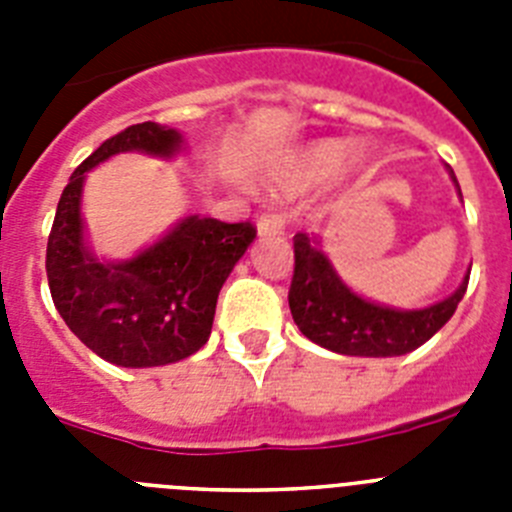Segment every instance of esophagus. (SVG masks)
Wrapping results in <instances>:
<instances>
[{"mask_svg":"<svg viewBox=\"0 0 512 512\" xmlns=\"http://www.w3.org/2000/svg\"><path fill=\"white\" fill-rule=\"evenodd\" d=\"M259 235H279L284 233V215L279 210H264L256 220Z\"/></svg>","mask_w":512,"mask_h":512,"instance_id":"esophagus-1","label":"esophagus"}]
</instances>
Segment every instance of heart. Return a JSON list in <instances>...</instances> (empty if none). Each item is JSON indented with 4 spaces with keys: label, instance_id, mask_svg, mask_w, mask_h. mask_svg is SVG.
<instances>
[{
    "label": "heart",
    "instance_id": "b5f03b06",
    "mask_svg": "<svg viewBox=\"0 0 512 512\" xmlns=\"http://www.w3.org/2000/svg\"><path fill=\"white\" fill-rule=\"evenodd\" d=\"M364 158V148L359 146L351 148V153H348L346 140H318V143L302 148V151L284 166L282 179L287 187L305 189L328 179L333 171H338V166H343V161H346V169L356 171L364 164Z\"/></svg>",
    "mask_w": 512,
    "mask_h": 512
}]
</instances>
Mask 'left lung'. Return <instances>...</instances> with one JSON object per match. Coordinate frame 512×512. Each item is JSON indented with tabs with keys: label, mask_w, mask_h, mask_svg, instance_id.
Masks as SVG:
<instances>
[{
	"label": "left lung",
	"mask_w": 512,
	"mask_h": 512,
	"mask_svg": "<svg viewBox=\"0 0 512 512\" xmlns=\"http://www.w3.org/2000/svg\"><path fill=\"white\" fill-rule=\"evenodd\" d=\"M449 174L456 182L454 171L449 169ZM467 284L469 274L454 295L423 310L377 305L341 282L315 238L297 233L289 310L302 336L328 351L346 356H402L431 341L449 323Z\"/></svg>",
	"instance_id": "1"
}]
</instances>
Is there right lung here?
Listing matches in <instances>:
<instances>
[{"mask_svg":"<svg viewBox=\"0 0 512 512\" xmlns=\"http://www.w3.org/2000/svg\"><path fill=\"white\" fill-rule=\"evenodd\" d=\"M182 135L138 122L112 135L71 174L48 235L45 271L56 310L104 361L130 369L164 366L210 338L220 287L256 238L251 223L189 215L135 259L110 264L84 246L81 187L89 169L122 151L174 156Z\"/></svg>","mask_w":512,"mask_h":512,"instance_id":"right-lung-1","label":"right lung"}]
</instances>
